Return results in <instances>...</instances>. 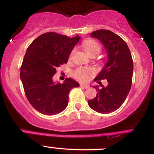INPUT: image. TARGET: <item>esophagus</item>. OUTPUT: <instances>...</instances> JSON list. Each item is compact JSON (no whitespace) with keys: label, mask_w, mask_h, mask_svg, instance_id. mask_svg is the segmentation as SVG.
I'll list each match as a JSON object with an SVG mask.
<instances>
[{"label":"esophagus","mask_w":154,"mask_h":154,"mask_svg":"<svg viewBox=\"0 0 154 154\" xmlns=\"http://www.w3.org/2000/svg\"><path fill=\"white\" fill-rule=\"evenodd\" d=\"M79 86H80V88H83V89H87V88H89V86H88V85H84V84H80L79 85Z\"/></svg>","instance_id":"obj_1"}]
</instances>
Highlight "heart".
<instances>
[{
  "label": "heart",
  "instance_id": "heart-1",
  "mask_svg": "<svg viewBox=\"0 0 154 154\" xmlns=\"http://www.w3.org/2000/svg\"><path fill=\"white\" fill-rule=\"evenodd\" d=\"M83 48L89 56H91V55L97 54L99 53L100 51V45L96 40H93V39H88L83 43ZM72 54H73V51L70 54L69 59H71ZM95 73V69L91 67H89V68L80 67V68L77 69L74 72L73 75L77 80L80 81V82H86L91 77H93Z\"/></svg>",
  "mask_w": 154,
  "mask_h": 154
}]
</instances>
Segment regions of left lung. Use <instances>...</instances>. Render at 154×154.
<instances>
[{
    "instance_id": "8db88e82",
    "label": "left lung",
    "mask_w": 154,
    "mask_h": 154,
    "mask_svg": "<svg viewBox=\"0 0 154 154\" xmlns=\"http://www.w3.org/2000/svg\"><path fill=\"white\" fill-rule=\"evenodd\" d=\"M91 35L103 43L108 54V61L94 79L102 88L93 86L98 91L97 95L88 103L97 112L109 114L122 105L130 91L133 73L132 55L125 40L110 30L98 29ZM101 79H107L106 86L101 84Z\"/></svg>"
}]
</instances>
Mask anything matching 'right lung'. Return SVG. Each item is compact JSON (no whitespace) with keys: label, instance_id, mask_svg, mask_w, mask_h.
<instances>
[{"label":"right lung","instance_id":"1","mask_svg":"<svg viewBox=\"0 0 154 154\" xmlns=\"http://www.w3.org/2000/svg\"><path fill=\"white\" fill-rule=\"evenodd\" d=\"M79 37L50 32L37 38L27 48L20 70L26 97L35 109L45 115H55L66 109L69 93L79 83L71 78L55 84L56 68L68 61Z\"/></svg>","mask_w":154,"mask_h":154}]
</instances>
